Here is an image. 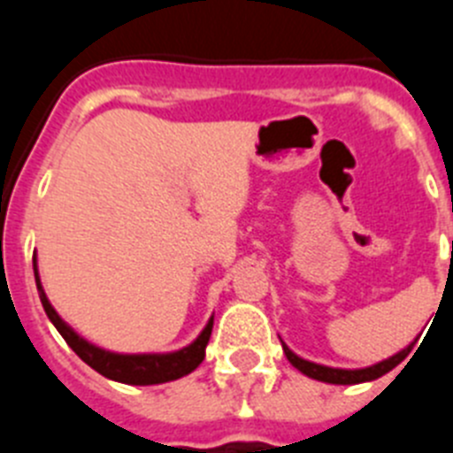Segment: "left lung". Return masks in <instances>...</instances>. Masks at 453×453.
I'll use <instances>...</instances> for the list:
<instances>
[{"label": "left lung", "instance_id": "obj_1", "mask_svg": "<svg viewBox=\"0 0 453 453\" xmlns=\"http://www.w3.org/2000/svg\"><path fill=\"white\" fill-rule=\"evenodd\" d=\"M283 345V354H286L288 361L292 363V367H297L302 374L311 376L315 381H324V383H335V386H354V383H365V381H374L379 376L388 374L390 370L399 365V363L411 354L415 342H411L408 347H403L402 351H397L395 356L386 358V361L376 363V365L370 367H361V370H340V367H326V365H318V363H311V361H303L302 356H297L292 349H288L286 342Z\"/></svg>", "mask_w": 453, "mask_h": 453}]
</instances>
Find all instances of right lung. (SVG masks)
I'll return each instance as SVG.
<instances>
[{
    "instance_id": "right-lung-1",
    "label": "right lung",
    "mask_w": 453,
    "mask_h": 453,
    "mask_svg": "<svg viewBox=\"0 0 453 453\" xmlns=\"http://www.w3.org/2000/svg\"><path fill=\"white\" fill-rule=\"evenodd\" d=\"M34 274H35V286H38L40 302L45 308L47 318L54 324L58 334L65 338L67 345L72 347V351L81 358L83 363L92 367L95 372H99L102 376L111 379V381L129 383V386H156V383H167L174 381V379H181V376L190 374L192 370H197L199 363L203 361L206 356V345L211 340V331H213V318L208 319V324L203 326L202 334L197 335L195 342H190L188 347L179 351H170V354H115V351H106L102 347L92 345L86 338L72 329L70 324L56 313L54 306L47 299L45 290H42V283H40L38 276V263H35L34 256Z\"/></svg>"
}]
</instances>
